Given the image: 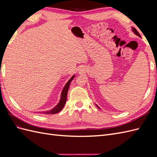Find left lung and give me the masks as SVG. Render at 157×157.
Returning a JSON list of instances; mask_svg holds the SVG:
<instances>
[{
    "label": "left lung",
    "instance_id": "left-lung-1",
    "mask_svg": "<svg viewBox=\"0 0 157 157\" xmlns=\"http://www.w3.org/2000/svg\"><path fill=\"white\" fill-rule=\"evenodd\" d=\"M132 30H133V31L134 32V33H135L136 35H137V36H140V37H141V35H140V33H138V31H137V30L135 29V28L133 27V28H132Z\"/></svg>",
    "mask_w": 157,
    "mask_h": 157
}]
</instances>
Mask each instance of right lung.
I'll return each mask as SVG.
<instances>
[{
  "label": "right lung",
  "mask_w": 157,
  "mask_h": 157,
  "mask_svg": "<svg viewBox=\"0 0 157 157\" xmlns=\"http://www.w3.org/2000/svg\"><path fill=\"white\" fill-rule=\"evenodd\" d=\"M75 77V75L73 76L72 77L70 78V80L67 82V84H65V87L63 88L62 92H61V99L59 103L58 104V105H56L54 109H52V110L48 111H46L44 113L46 114H55L57 113H59V111H61L62 110V109L63 108V107L65 106V104L66 103V100H67V92H68V90H69V87L71 82L72 81V80L73 79V78Z\"/></svg>",
  "instance_id": "obj_1"
}]
</instances>
